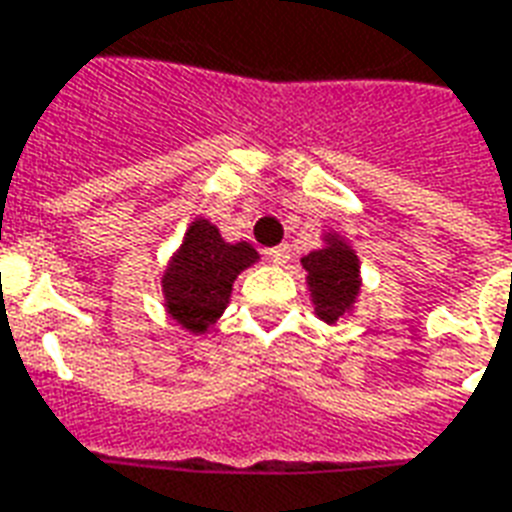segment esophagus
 Masks as SVG:
<instances>
[{
	"mask_svg": "<svg viewBox=\"0 0 512 512\" xmlns=\"http://www.w3.org/2000/svg\"><path fill=\"white\" fill-rule=\"evenodd\" d=\"M267 256H270V261H275V264H286L288 256H291V248H288L286 242H283V245H275V248H270V251H267Z\"/></svg>",
	"mask_w": 512,
	"mask_h": 512,
	"instance_id": "esophagus-1",
	"label": "esophagus"
}]
</instances>
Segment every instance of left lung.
Instances as JSON below:
<instances>
[{
  "label": "left lung",
  "instance_id": "8db88e82",
  "mask_svg": "<svg viewBox=\"0 0 512 512\" xmlns=\"http://www.w3.org/2000/svg\"><path fill=\"white\" fill-rule=\"evenodd\" d=\"M302 267L307 270V280L313 288L315 313L326 324L343 318L359 294V259L353 256L351 248L334 240L321 251L305 256Z\"/></svg>",
  "mask_w": 512,
  "mask_h": 512
}]
</instances>
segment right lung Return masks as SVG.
Wrapping results in <instances>:
<instances>
[{
  "instance_id": "add662e5",
  "label": "right lung",
  "mask_w": 512,
  "mask_h": 512,
  "mask_svg": "<svg viewBox=\"0 0 512 512\" xmlns=\"http://www.w3.org/2000/svg\"><path fill=\"white\" fill-rule=\"evenodd\" d=\"M253 261L256 251L248 242L229 245L213 224L199 218L164 275V297L172 318L191 332H205L224 313L234 278Z\"/></svg>"
}]
</instances>
